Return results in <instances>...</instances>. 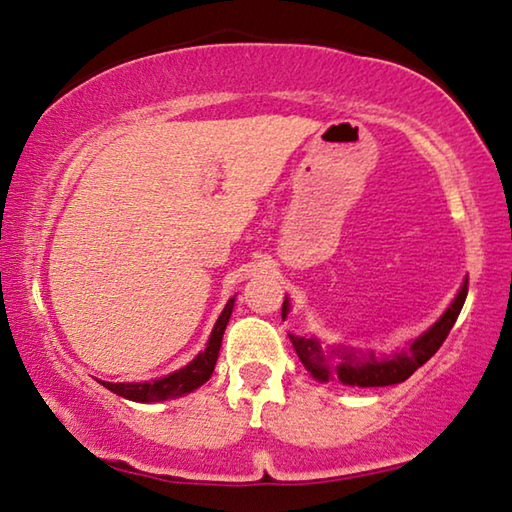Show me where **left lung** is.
<instances>
[{
    "label": "left lung",
    "instance_id": "left-lung-1",
    "mask_svg": "<svg viewBox=\"0 0 512 512\" xmlns=\"http://www.w3.org/2000/svg\"><path fill=\"white\" fill-rule=\"evenodd\" d=\"M467 298V282L458 291L456 300L452 302L443 318L433 325L429 332H424L420 339H415L411 343V348L395 354L393 359H381L377 361L372 354H361L357 350H348V348H334L329 354L323 352L320 343L314 339H302V336H293L289 334V339L296 348V354L302 361L311 375L320 381H343L348 386H391V384H400V381L409 379L415 370L424 366L433 354L438 352L440 345L445 343L447 334L452 332V327L456 323L458 314L465 305ZM289 311V302L284 300L282 305V318L287 316Z\"/></svg>",
    "mask_w": 512,
    "mask_h": 512
}]
</instances>
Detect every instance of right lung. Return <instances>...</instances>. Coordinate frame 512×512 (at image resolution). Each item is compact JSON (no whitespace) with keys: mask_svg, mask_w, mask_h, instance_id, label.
Segmentation results:
<instances>
[{"mask_svg":"<svg viewBox=\"0 0 512 512\" xmlns=\"http://www.w3.org/2000/svg\"><path fill=\"white\" fill-rule=\"evenodd\" d=\"M232 307H235V298L228 300V305L221 311L219 320L212 329L210 341H207V348L198 354V357L185 366L183 370L171 372V375L155 379V381H146V384H112V381H101L108 391L117 393L126 400L133 402H164V400H173V397H180L185 393H192L194 388L205 384L207 379L212 377L214 366H216V357H219L221 350V339L225 332V325H228Z\"/></svg>","mask_w":512,"mask_h":512,"instance_id":"1","label":"right lung"}]
</instances>
